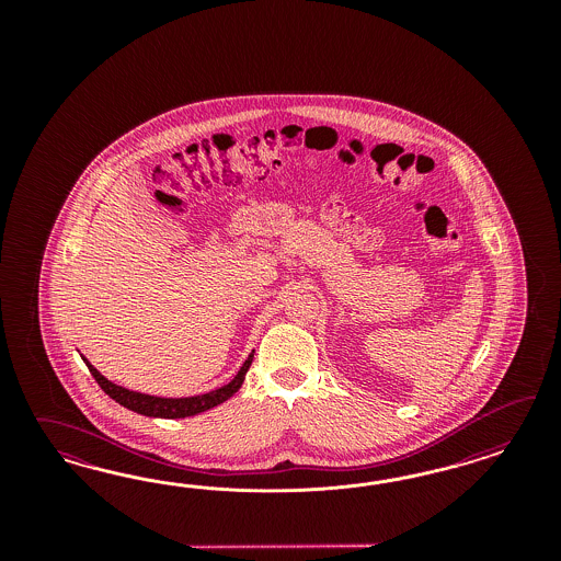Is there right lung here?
Instances as JSON below:
<instances>
[{
    "label": "right lung",
    "mask_w": 561,
    "mask_h": 561,
    "mask_svg": "<svg viewBox=\"0 0 561 561\" xmlns=\"http://www.w3.org/2000/svg\"><path fill=\"white\" fill-rule=\"evenodd\" d=\"M253 356H255V350L244 359V364L240 366L237 376L228 385H224V387L216 389V391L195 394V397H183V399H167V397H153V394H144V392L123 389L119 385L111 382L108 378H104L84 356H82V359H84L90 374L94 376V380L101 385L102 391L106 392L111 399H115L123 408L131 409V411L141 413V415H148V417L179 420V417L197 415L202 411H207V409L216 408V405H220L224 401H228L242 387L244 374L249 373Z\"/></svg>",
    "instance_id": "obj_1"
}]
</instances>
